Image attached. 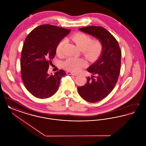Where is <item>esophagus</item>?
I'll return each instance as SVG.
<instances>
[{"label":"esophagus","instance_id":"1","mask_svg":"<svg viewBox=\"0 0 146 146\" xmlns=\"http://www.w3.org/2000/svg\"><path fill=\"white\" fill-rule=\"evenodd\" d=\"M67 74H68V75H73V76H78V74H76V73H73L70 72H67Z\"/></svg>","mask_w":146,"mask_h":146}]
</instances>
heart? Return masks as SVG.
<instances>
[{
	"mask_svg": "<svg viewBox=\"0 0 146 146\" xmlns=\"http://www.w3.org/2000/svg\"><path fill=\"white\" fill-rule=\"evenodd\" d=\"M72 39L82 50L84 56L91 62L98 60L102 54L104 45L102 42L95 39L92 40L90 35L83 32L76 33L72 36ZM67 43V40L63 39L58 42L56 49V55L62 57L64 54V48ZM64 69L73 72H77L84 68L86 63L82 58L69 57L62 63Z\"/></svg>",
	"mask_w": 146,
	"mask_h": 146,
	"instance_id": "heart-1",
	"label": "heart"
}]
</instances>
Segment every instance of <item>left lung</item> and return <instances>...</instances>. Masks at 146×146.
Masks as SVG:
<instances>
[{
	"label": "left lung",
	"mask_w": 146,
	"mask_h": 146,
	"mask_svg": "<svg viewBox=\"0 0 146 146\" xmlns=\"http://www.w3.org/2000/svg\"><path fill=\"white\" fill-rule=\"evenodd\" d=\"M82 32L100 39L104 45L102 55L87 70L92 74L87 83L78 87L79 95L85 101L95 103L107 97L118 81L121 66V51L114 36L100 26L79 28Z\"/></svg>",
	"instance_id": "8db88e82"
}]
</instances>
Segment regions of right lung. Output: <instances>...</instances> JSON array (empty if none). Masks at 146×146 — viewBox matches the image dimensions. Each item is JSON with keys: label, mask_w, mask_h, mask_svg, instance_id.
<instances>
[{"label": "right lung", "mask_w": 146, "mask_h": 146, "mask_svg": "<svg viewBox=\"0 0 146 146\" xmlns=\"http://www.w3.org/2000/svg\"><path fill=\"white\" fill-rule=\"evenodd\" d=\"M70 31L51 25H42L27 36L21 53V78L27 90L35 97L44 99L54 95L61 79L66 74L60 70L50 75L48 70L55 55L57 45Z\"/></svg>", "instance_id": "right-lung-1"}]
</instances>
